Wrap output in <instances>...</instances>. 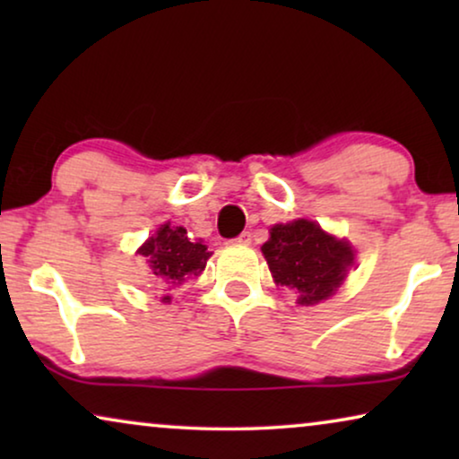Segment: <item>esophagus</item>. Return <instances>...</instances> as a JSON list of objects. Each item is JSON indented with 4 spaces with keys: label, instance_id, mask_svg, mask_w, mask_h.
<instances>
[{
    "label": "esophagus",
    "instance_id": "obj_1",
    "mask_svg": "<svg viewBox=\"0 0 459 459\" xmlns=\"http://www.w3.org/2000/svg\"><path fill=\"white\" fill-rule=\"evenodd\" d=\"M234 242L236 244H250V242H253V236H250V231H242V234L238 236Z\"/></svg>",
    "mask_w": 459,
    "mask_h": 459
}]
</instances>
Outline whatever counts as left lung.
Here are the masks:
<instances>
[{"label":"left lung","instance_id":"8db88e82","mask_svg":"<svg viewBox=\"0 0 459 459\" xmlns=\"http://www.w3.org/2000/svg\"><path fill=\"white\" fill-rule=\"evenodd\" d=\"M261 250L275 284L297 290L305 307L330 299L355 265L353 247L309 219L273 225Z\"/></svg>","mask_w":459,"mask_h":459}]
</instances>
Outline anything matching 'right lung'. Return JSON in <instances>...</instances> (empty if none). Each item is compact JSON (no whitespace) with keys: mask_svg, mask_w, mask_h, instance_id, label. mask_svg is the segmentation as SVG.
<instances>
[{"mask_svg":"<svg viewBox=\"0 0 459 459\" xmlns=\"http://www.w3.org/2000/svg\"><path fill=\"white\" fill-rule=\"evenodd\" d=\"M137 255L148 256L150 269L159 286H171L184 284L192 275H200L204 272L206 261H209L211 253L206 250L203 240L192 242L187 238L186 228L181 225H171V221L160 225L154 231L152 238L137 248ZM162 303H171V297L165 294L160 299Z\"/></svg>","mask_w":459,"mask_h":459,"instance_id":"1","label":"right lung"}]
</instances>
